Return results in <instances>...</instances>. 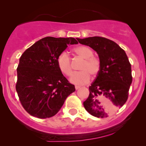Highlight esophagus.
I'll list each match as a JSON object with an SVG mask.
<instances>
[{"mask_svg":"<svg viewBox=\"0 0 146 146\" xmlns=\"http://www.w3.org/2000/svg\"><path fill=\"white\" fill-rule=\"evenodd\" d=\"M75 89L78 90V89H79V88H81V86H75Z\"/></svg>","mask_w":146,"mask_h":146,"instance_id":"34e87169","label":"esophagus"}]
</instances>
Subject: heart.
<instances>
[{"label": "heart", "instance_id": "heart-1", "mask_svg": "<svg viewBox=\"0 0 146 146\" xmlns=\"http://www.w3.org/2000/svg\"><path fill=\"white\" fill-rule=\"evenodd\" d=\"M73 51L77 56L84 60L80 66V71L73 73L70 81L74 84H84L89 82L90 75H96L99 73L100 70V60L93 56V51L88 46H78L73 48ZM57 65L60 71L66 76H70L73 73L71 60L66 52L64 51L58 56Z\"/></svg>", "mask_w": 146, "mask_h": 146}]
</instances>
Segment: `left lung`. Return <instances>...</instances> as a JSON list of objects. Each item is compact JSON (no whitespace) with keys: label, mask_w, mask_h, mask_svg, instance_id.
Here are the masks:
<instances>
[{"label":"left lung","mask_w":146,"mask_h":146,"mask_svg":"<svg viewBox=\"0 0 146 146\" xmlns=\"http://www.w3.org/2000/svg\"><path fill=\"white\" fill-rule=\"evenodd\" d=\"M78 42L94 49L100 62V70L89 86L90 93L84 106L93 116L107 117L128 100L132 81L131 64L124 50L109 39L94 36Z\"/></svg>","instance_id":"left-lung-1"}]
</instances>
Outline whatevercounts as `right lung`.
Here are the masks:
<instances>
[{"label":"right lung","mask_w":146,"mask_h":146,"mask_svg":"<svg viewBox=\"0 0 146 146\" xmlns=\"http://www.w3.org/2000/svg\"><path fill=\"white\" fill-rule=\"evenodd\" d=\"M79 38L46 37L23 53L17 68L16 89L24 109L40 119L54 116L75 86L60 71L57 58Z\"/></svg>","instance_id":"1"}]
</instances>
